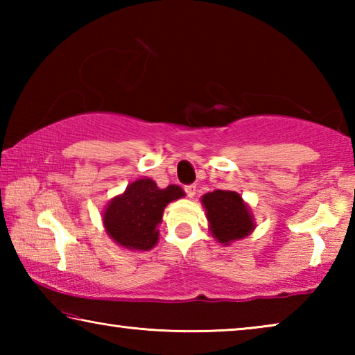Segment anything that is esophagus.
Instances as JSON below:
<instances>
[{"instance_id":"esophagus-1","label":"esophagus","mask_w":355,"mask_h":355,"mask_svg":"<svg viewBox=\"0 0 355 355\" xmlns=\"http://www.w3.org/2000/svg\"><path fill=\"white\" fill-rule=\"evenodd\" d=\"M184 192H186V196L189 197V199H192V197L196 196V184H186Z\"/></svg>"}]
</instances>
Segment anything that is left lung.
<instances>
[{
	"label": "left lung",
	"mask_w": 355,
	"mask_h": 355,
	"mask_svg": "<svg viewBox=\"0 0 355 355\" xmlns=\"http://www.w3.org/2000/svg\"><path fill=\"white\" fill-rule=\"evenodd\" d=\"M207 209L213 236L219 243L228 244L248 236L254 230V222L241 196L233 191H213L202 197Z\"/></svg>",
	"instance_id": "left-lung-1"
}]
</instances>
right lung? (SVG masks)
Here are the masks:
<instances>
[{
    "label": "right lung",
    "instance_id": "1",
    "mask_svg": "<svg viewBox=\"0 0 355 355\" xmlns=\"http://www.w3.org/2000/svg\"><path fill=\"white\" fill-rule=\"evenodd\" d=\"M180 186L159 189L153 180L139 178L128 184L122 196L112 199L103 214V224L114 241L123 248L148 250L158 241L156 227L166 205L183 197Z\"/></svg>",
    "mask_w": 355,
    "mask_h": 355
}]
</instances>
